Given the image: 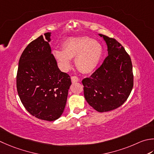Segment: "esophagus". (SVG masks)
<instances>
[{
    "instance_id": "34e87169",
    "label": "esophagus",
    "mask_w": 154,
    "mask_h": 154,
    "mask_svg": "<svg viewBox=\"0 0 154 154\" xmlns=\"http://www.w3.org/2000/svg\"><path fill=\"white\" fill-rule=\"evenodd\" d=\"M71 82L72 83H76L79 81V78H78L77 76H73L71 77Z\"/></svg>"
}]
</instances>
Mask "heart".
Instances as JSON below:
<instances>
[{
	"label": "heart",
	"mask_w": 154,
	"mask_h": 154,
	"mask_svg": "<svg viewBox=\"0 0 154 154\" xmlns=\"http://www.w3.org/2000/svg\"><path fill=\"white\" fill-rule=\"evenodd\" d=\"M53 55L63 69L70 67V60L75 59L78 70L89 74L97 67L103 55V47L99 42L89 37H69L63 43L62 51H53Z\"/></svg>",
	"instance_id": "1"
}]
</instances>
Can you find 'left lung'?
I'll return each instance as SVG.
<instances>
[{"mask_svg":"<svg viewBox=\"0 0 154 154\" xmlns=\"http://www.w3.org/2000/svg\"><path fill=\"white\" fill-rule=\"evenodd\" d=\"M99 35L107 44L108 56L82 83L87 103L99 112H106L127 100L133 89L134 75L131 58L122 45L115 38Z\"/></svg>","mask_w":154,"mask_h":154,"instance_id":"obj_1","label":"left lung"}]
</instances>
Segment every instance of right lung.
Here are the masks:
<instances>
[{
  "label": "right lung",
  "instance_id": "obj_1",
  "mask_svg": "<svg viewBox=\"0 0 154 154\" xmlns=\"http://www.w3.org/2000/svg\"><path fill=\"white\" fill-rule=\"evenodd\" d=\"M29 43L21 55L17 75V89L29 113L52 122L64 111L71 85L69 75L59 70L49 44L51 32Z\"/></svg>",
  "mask_w": 154,
  "mask_h": 154
}]
</instances>
